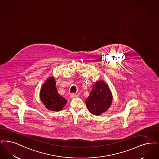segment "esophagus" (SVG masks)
<instances>
[{
    "label": "esophagus",
    "mask_w": 159,
    "mask_h": 159,
    "mask_svg": "<svg viewBox=\"0 0 159 159\" xmlns=\"http://www.w3.org/2000/svg\"><path fill=\"white\" fill-rule=\"evenodd\" d=\"M78 96L75 94V93H71L70 95V97L71 98H77Z\"/></svg>",
    "instance_id": "34e87169"
}]
</instances>
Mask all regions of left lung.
<instances>
[{
  "label": "left lung",
  "mask_w": 159,
  "mask_h": 159,
  "mask_svg": "<svg viewBox=\"0 0 159 159\" xmlns=\"http://www.w3.org/2000/svg\"><path fill=\"white\" fill-rule=\"evenodd\" d=\"M113 100L112 94L108 84L99 80L92 85L86 104L89 112L94 115H101L111 107Z\"/></svg>",
  "instance_id": "8db88e82"
}]
</instances>
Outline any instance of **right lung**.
I'll return each mask as SVG.
<instances>
[{
	"instance_id": "right-lung-1",
	"label": "right lung",
	"mask_w": 159,
	"mask_h": 159,
	"mask_svg": "<svg viewBox=\"0 0 159 159\" xmlns=\"http://www.w3.org/2000/svg\"><path fill=\"white\" fill-rule=\"evenodd\" d=\"M40 99L45 108L51 111H60L67 102L57 91L56 81L53 77H48L40 90Z\"/></svg>"
}]
</instances>
